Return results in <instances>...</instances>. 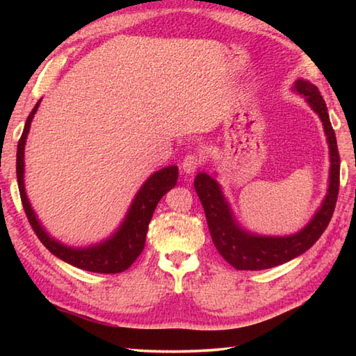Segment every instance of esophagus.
<instances>
[{
	"label": "esophagus",
	"instance_id": "obj_1",
	"mask_svg": "<svg viewBox=\"0 0 356 356\" xmlns=\"http://www.w3.org/2000/svg\"><path fill=\"white\" fill-rule=\"evenodd\" d=\"M201 156L196 155V154H190L186 155L184 161H182V171L185 174H195L197 168L201 166Z\"/></svg>",
	"mask_w": 356,
	"mask_h": 356
}]
</instances>
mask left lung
Listing matches in <instances>:
<instances>
[{
	"instance_id": "8db88e82",
	"label": "left lung",
	"mask_w": 356,
	"mask_h": 356,
	"mask_svg": "<svg viewBox=\"0 0 356 356\" xmlns=\"http://www.w3.org/2000/svg\"><path fill=\"white\" fill-rule=\"evenodd\" d=\"M292 91L303 95L311 110L321 118L330 149L328 190L308 225L291 236H261L251 232L236 220L218 180L207 172H197L195 177V190L206 212L215 248L226 262L237 270L272 268L303 254L322 236L334 212L339 191V152L334 130L330 122L328 108L317 86L308 80L298 78L293 83Z\"/></svg>"
}]
</instances>
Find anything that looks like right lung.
<instances>
[{"label":"right lung","mask_w":356,"mask_h":356,"mask_svg":"<svg viewBox=\"0 0 356 356\" xmlns=\"http://www.w3.org/2000/svg\"><path fill=\"white\" fill-rule=\"evenodd\" d=\"M42 99L35 104L31 114H29L25 129H23L22 138L17 147V182H19L20 197L23 209L29 220V225L34 229L35 236L39 237L45 248L55 254L58 259L74 265L76 268L86 270L94 273H120L127 270L136 257L141 254L146 243V234L150 218H152L156 204L168 191L174 188L177 184L179 170L176 165L166 166L163 170L155 171L152 176L141 185V188L131 201L130 207L125 213L122 222L110 237L102 240L99 243L89 246H69L59 242L47 232L42 226L38 215H35L31 202L28 200L25 190V146L26 138L31 129L34 114L38 111Z\"/></svg>","instance_id":"add662e5"}]
</instances>
